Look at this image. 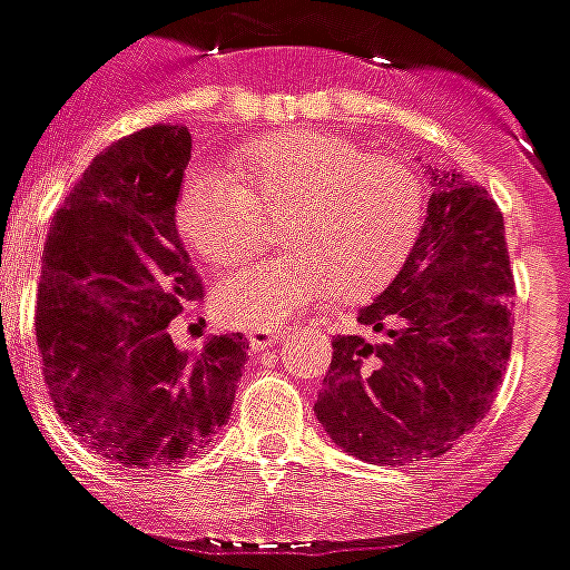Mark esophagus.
Here are the masks:
<instances>
[{
  "mask_svg": "<svg viewBox=\"0 0 570 570\" xmlns=\"http://www.w3.org/2000/svg\"><path fill=\"white\" fill-rule=\"evenodd\" d=\"M282 335H285V330H273V326H255V330H249L246 333V338H249V347L253 351H267V347H273L276 342H282Z\"/></svg>",
  "mask_w": 570,
  "mask_h": 570,
  "instance_id": "1",
  "label": "esophagus"
}]
</instances>
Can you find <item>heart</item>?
I'll return each instance as SVG.
<instances>
[{"mask_svg":"<svg viewBox=\"0 0 570 570\" xmlns=\"http://www.w3.org/2000/svg\"><path fill=\"white\" fill-rule=\"evenodd\" d=\"M276 214L291 253L216 282L223 324L279 326L326 285L342 299L381 291L416 246L425 187L395 154H368L324 130H291L246 145L235 175L214 166L187 171L175 205L180 235L210 264L253 255Z\"/></svg>","mask_w":570,"mask_h":570,"instance_id":"1","label":"heart"}]
</instances>
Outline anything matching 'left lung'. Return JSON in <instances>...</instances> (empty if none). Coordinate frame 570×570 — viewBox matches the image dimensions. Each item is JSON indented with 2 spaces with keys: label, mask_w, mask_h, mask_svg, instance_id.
<instances>
[{
  "label": "left lung",
  "mask_w": 570,
  "mask_h": 570,
  "mask_svg": "<svg viewBox=\"0 0 570 570\" xmlns=\"http://www.w3.org/2000/svg\"><path fill=\"white\" fill-rule=\"evenodd\" d=\"M428 216L381 297L360 308L374 338L335 335L315 416L335 445L404 466L449 452L491 410L511 356L505 223L488 189L431 169Z\"/></svg>",
  "instance_id": "obj_1"
}]
</instances>
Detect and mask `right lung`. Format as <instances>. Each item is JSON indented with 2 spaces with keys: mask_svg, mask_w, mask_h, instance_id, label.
<instances>
[{
  "mask_svg": "<svg viewBox=\"0 0 570 570\" xmlns=\"http://www.w3.org/2000/svg\"><path fill=\"white\" fill-rule=\"evenodd\" d=\"M193 151L154 125L91 160L52 216L38 285V351L79 443L139 470L180 464L228 422L246 365L240 333L178 351L169 324L205 291L175 225Z\"/></svg>",
  "mask_w": 570,
  "mask_h": 570,
  "instance_id": "add662e5",
  "label": "right lung"
}]
</instances>
